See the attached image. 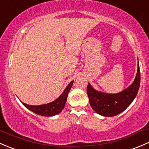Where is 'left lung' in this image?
<instances>
[{"instance_id": "1", "label": "left lung", "mask_w": 149, "mask_h": 149, "mask_svg": "<svg viewBox=\"0 0 149 149\" xmlns=\"http://www.w3.org/2000/svg\"><path fill=\"white\" fill-rule=\"evenodd\" d=\"M140 82V68L138 63L137 73L134 81L131 85L120 93L110 94L98 91L90 83H88L87 93L90 106L95 112L100 116L105 117L117 116L128 108L136 97Z\"/></svg>"}]
</instances>
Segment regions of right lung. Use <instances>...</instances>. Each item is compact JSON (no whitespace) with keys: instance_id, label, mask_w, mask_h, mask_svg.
Here are the masks:
<instances>
[{"instance_id":"add662e5","label":"right lung","mask_w":149,"mask_h":149,"mask_svg":"<svg viewBox=\"0 0 149 149\" xmlns=\"http://www.w3.org/2000/svg\"><path fill=\"white\" fill-rule=\"evenodd\" d=\"M74 81H72L64 89L63 93L59 95V97L56 98L55 100L52 101L49 103L43 104L40 105H31L26 104L22 102L23 105L26 107L29 110L32 111L36 114L42 116H47V117H50V116H56L62 112L64 106H65L66 102H67V95L71 90L72 86L73 85Z\"/></svg>"}]
</instances>
